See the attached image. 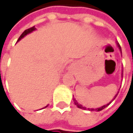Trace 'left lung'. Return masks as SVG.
<instances>
[{"label":"left lung","instance_id":"left-lung-1","mask_svg":"<svg viewBox=\"0 0 133 133\" xmlns=\"http://www.w3.org/2000/svg\"><path fill=\"white\" fill-rule=\"evenodd\" d=\"M117 97V95L115 97V98L114 99H115V97ZM74 101H75V104L77 105V107L78 108H82V109H84V110H87V108H85V107H83V105H81V104H79V103L76 101V100H74ZM111 103V102H110ZM109 103V104H110ZM109 104H106V105H104V106H102V107H101V108H95V109H94V108H87L89 111H101V110H103V109H104L106 107H108V105H109Z\"/></svg>","mask_w":133,"mask_h":133}]
</instances>
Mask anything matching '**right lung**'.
<instances>
[{
    "instance_id": "1",
    "label": "right lung",
    "mask_w": 133,
    "mask_h": 133,
    "mask_svg": "<svg viewBox=\"0 0 133 133\" xmlns=\"http://www.w3.org/2000/svg\"><path fill=\"white\" fill-rule=\"evenodd\" d=\"M36 29V28H35V26H32V27H31V28H29V29H25L22 33V35L19 36V38H18V40H20L22 38H23L25 35H27L28 33H30L31 32H32L33 30H35ZM46 108V107H45Z\"/></svg>"
}]
</instances>
